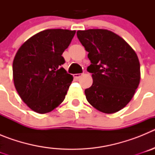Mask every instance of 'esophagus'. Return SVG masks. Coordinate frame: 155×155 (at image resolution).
Masks as SVG:
<instances>
[{
	"instance_id": "34e87169",
	"label": "esophagus",
	"mask_w": 155,
	"mask_h": 155,
	"mask_svg": "<svg viewBox=\"0 0 155 155\" xmlns=\"http://www.w3.org/2000/svg\"><path fill=\"white\" fill-rule=\"evenodd\" d=\"M82 75H83V74H74V78L79 79Z\"/></svg>"
}]
</instances>
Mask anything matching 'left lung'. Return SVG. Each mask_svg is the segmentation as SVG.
Listing matches in <instances>:
<instances>
[{"mask_svg":"<svg viewBox=\"0 0 155 155\" xmlns=\"http://www.w3.org/2000/svg\"><path fill=\"white\" fill-rule=\"evenodd\" d=\"M77 35L91 61L92 85L84 90L87 102L107 114L130 102L140 80L139 59L123 38L107 29L78 30Z\"/></svg>","mask_w":155,"mask_h":155,"instance_id":"left-lung-1","label":"left lung"}]
</instances>
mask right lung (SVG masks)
Masks as SVG:
<instances>
[{
	"mask_svg": "<svg viewBox=\"0 0 155 155\" xmlns=\"http://www.w3.org/2000/svg\"><path fill=\"white\" fill-rule=\"evenodd\" d=\"M75 30L46 29L23 43L13 61V80L20 98L34 112L44 114L65 98L73 76L61 67Z\"/></svg>",
	"mask_w": 155,
	"mask_h": 155,
	"instance_id": "obj_1",
	"label": "right lung"
}]
</instances>
